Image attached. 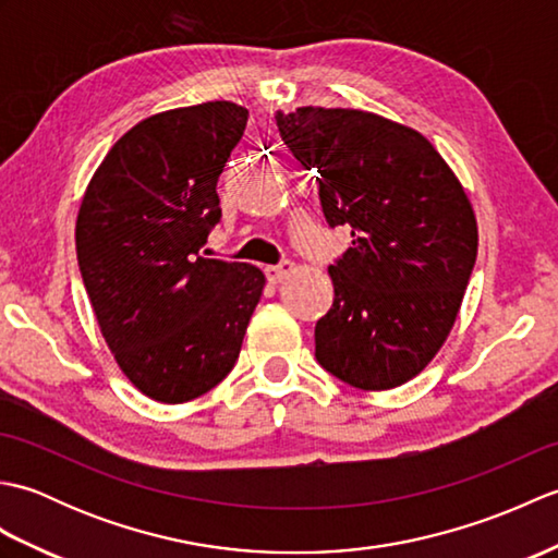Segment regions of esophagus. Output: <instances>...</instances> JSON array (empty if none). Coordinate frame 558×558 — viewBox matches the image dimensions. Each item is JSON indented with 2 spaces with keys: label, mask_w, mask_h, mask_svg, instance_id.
<instances>
[{
  "label": "esophagus",
  "mask_w": 558,
  "mask_h": 558,
  "mask_svg": "<svg viewBox=\"0 0 558 558\" xmlns=\"http://www.w3.org/2000/svg\"><path fill=\"white\" fill-rule=\"evenodd\" d=\"M292 268H294L292 260H282V264H278V266H268L266 268V276H268L270 282H280L282 278L290 276Z\"/></svg>",
  "instance_id": "obj_1"
}]
</instances>
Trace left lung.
Masks as SVG:
<instances>
[{"label":"left lung","mask_w":558,"mask_h":558,"mask_svg":"<svg viewBox=\"0 0 558 558\" xmlns=\"http://www.w3.org/2000/svg\"><path fill=\"white\" fill-rule=\"evenodd\" d=\"M278 132L316 170L330 228L352 246L333 266V306L316 322V360L362 390L417 376L441 350L477 258L465 189L420 132L342 108L276 114Z\"/></svg>","instance_id":"8db88e82"}]
</instances>
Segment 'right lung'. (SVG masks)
I'll return each instance as SVG.
<instances>
[{
	"label": "right lung",
	"instance_id": "obj_1",
	"mask_svg": "<svg viewBox=\"0 0 558 558\" xmlns=\"http://www.w3.org/2000/svg\"><path fill=\"white\" fill-rule=\"evenodd\" d=\"M246 108L216 100L153 114L117 141L81 198L76 256L100 333L141 393L186 402L240 357L266 278L206 258L218 177Z\"/></svg>",
	"mask_w": 558,
	"mask_h": 558
}]
</instances>
